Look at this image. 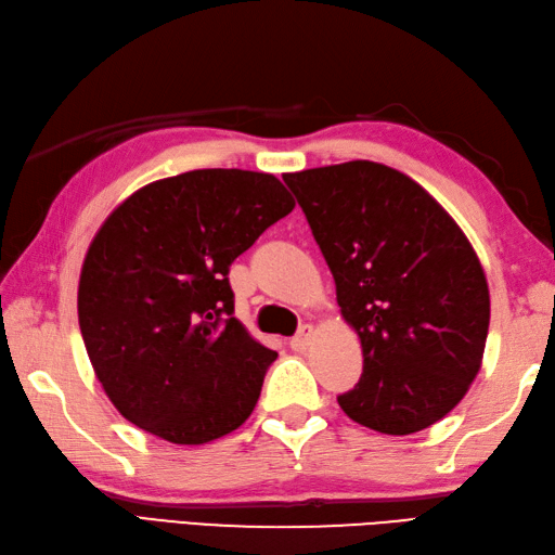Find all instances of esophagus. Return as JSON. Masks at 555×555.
Here are the masks:
<instances>
[{
  "mask_svg": "<svg viewBox=\"0 0 555 555\" xmlns=\"http://www.w3.org/2000/svg\"><path fill=\"white\" fill-rule=\"evenodd\" d=\"M311 340H313V327L311 325H301V331L292 337L289 347L294 349V352H307Z\"/></svg>",
  "mask_w": 555,
  "mask_h": 555,
  "instance_id": "obj_1",
  "label": "esophagus"
}]
</instances>
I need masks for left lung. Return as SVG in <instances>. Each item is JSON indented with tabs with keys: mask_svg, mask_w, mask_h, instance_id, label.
<instances>
[{
	"mask_svg": "<svg viewBox=\"0 0 555 555\" xmlns=\"http://www.w3.org/2000/svg\"><path fill=\"white\" fill-rule=\"evenodd\" d=\"M359 335L364 373L337 398L349 420L388 436L436 424L477 378L489 282L450 212L388 165L352 160L282 177Z\"/></svg>",
	"mask_w": 555,
	"mask_h": 555,
	"instance_id": "obj_1",
	"label": "left lung"
}]
</instances>
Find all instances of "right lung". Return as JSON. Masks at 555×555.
<instances>
[{
  "instance_id": "add662e5",
  "label": "right lung",
  "mask_w": 555,
  "mask_h": 555,
  "mask_svg": "<svg viewBox=\"0 0 555 555\" xmlns=\"http://www.w3.org/2000/svg\"><path fill=\"white\" fill-rule=\"evenodd\" d=\"M294 208L273 175L191 169L133 191L100 224L78 325L117 412L177 446L240 428L275 352L234 319L230 266Z\"/></svg>"
}]
</instances>
